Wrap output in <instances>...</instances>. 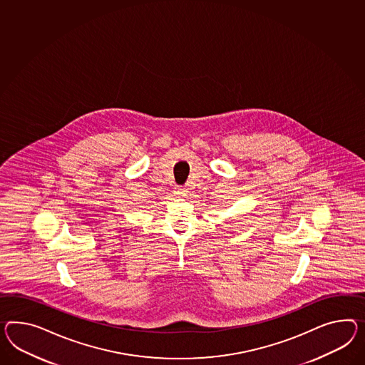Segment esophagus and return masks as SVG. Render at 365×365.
Returning <instances> with one entry per match:
<instances>
[{
    "mask_svg": "<svg viewBox=\"0 0 365 365\" xmlns=\"http://www.w3.org/2000/svg\"><path fill=\"white\" fill-rule=\"evenodd\" d=\"M176 193L178 196H185V189L181 187H176Z\"/></svg>",
    "mask_w": 365,
    "mask_h": 365,
    "instance_id": "obj_1",
    "label": "esophagus"
}]
</instances>
